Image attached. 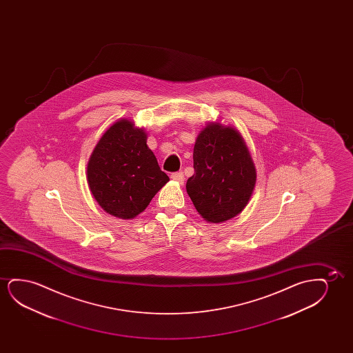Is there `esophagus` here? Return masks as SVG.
<instances>
[{"mask_svg":"<svg viewBox=\"0 0 353 353\" xmlns=\"http://www.w3.org/2000/svg\"><path fill=\"white\" fill-rule=\"evenodd\" d=\"M171 179L176 181V182H179V183H183L184 181V174L182 171L181 172H174V174H171Z\"/></svg>","mask_w":353,"mask_h":353,"instance_id":"1","label":"esophagus"}]
</instances>
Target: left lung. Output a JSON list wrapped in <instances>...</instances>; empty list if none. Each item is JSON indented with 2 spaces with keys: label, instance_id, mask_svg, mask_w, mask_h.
<instances>
[{
  "label": "left lung",
  "instance_id": "obj_1",
  "mask_svg": "<svg viewBox=\"0 0 353 353\" xmlns=\"http://www.w3.org/2000/svg\"><path fill=\"white\" fill-rule=\"evenodd\" d=\"M194 172L187 193L201 217L223 223L242 212L256 185L251 154L239 131L208 123L194 145Z\"/></svg>",
  "mask_w": 353,
  "mask_h": 353
}]
</instances>
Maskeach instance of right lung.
Returning a JSON list of instances; mask_svg holds the SVG:
<instances>
[{"label": "right lung", "mask_w": 353, "mask_h": 353, "mask_svg": "<svg viewBox=\"0 0 353 353\" xmlns=\"http://www.w3.org/2000/svg\"><path fill=\"white\" fill-rule=\"evenodd\" d=\"M87 179L97 203L121 219L143 212L170 181L147 145L145 130L128 119L116 121L97 142L88 161Z\"/></svg>", "instance_id": "add662e5"}]
</instances>
